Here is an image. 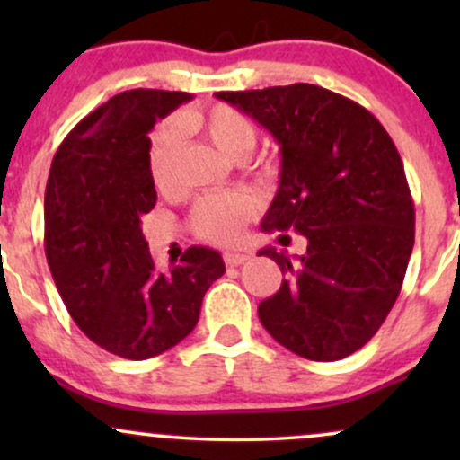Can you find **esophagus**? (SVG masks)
Returning a JSON list of instances; mask_svg holds the SVG:
<instances>
[{"instance_id":"1","label":"esophagus","mask_w":460,"mask_h":460,"mask_svg":"<svg viewBox=\"0 0 460 460\" xmlns=\"http://www.w3.org/2000/svg\"><path fill=\"white\" fill-rule=\"evenodd\" d=\"M248 252H234V251H226L223 255V260L226 266H240V263H244L248 260Z\"/></svg>"}]
</instances>
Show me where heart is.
<instances>
[{"instance_id": "1", "label": "heart", "mask_w": 460, "mask_h": 460, "mask_svg": "<svg viewBox=\"0 0 460 460\" xmlns=\"http://www.w3.org/2000/svg\"><path fill=\"white\" fill-rule=\"evenodd\" d=\"M181 131L200 134L234 162H246L260 138L255 123L231 105L218 103L186 112L179 119V125H164L151 140L146 164L153 186L160 194H175L179 190L177 164L183 142ZM260 203L252 194H212L197 200L190 214V225L203 240L214 244H235L242 240L246 225L255 218Z\"/></svg>"}]
</instances>
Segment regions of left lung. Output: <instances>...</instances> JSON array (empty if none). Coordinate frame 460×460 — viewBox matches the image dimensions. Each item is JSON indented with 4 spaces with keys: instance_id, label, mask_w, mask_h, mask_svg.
Returning a JSON list of instances; mask_svg holds the SVG:
<instances>
[{
    "instance_id": "8db88e82",
    "label": "left lung",
    "mask_w": 460,
    "mask_h": 460,
    "mask_svg": "<svg viewBox=\"0 0 460 460\" xmlns=\"http://www.w3.org/2000/svg\"><path fill=\"white\" fill-rule=\"evenodd\" d=\"M216 97L281 145V186L261 229L307 240L296 260L260 251L285 274L257 307L263 329L309 361L352 355L392 311L415 242L413 197L394 140L363 105L314 84Z\"/></svg>"
}]
</instances>
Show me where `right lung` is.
I'll list each match as a JSON object with an SVG mask.
<instances>
[{
    "instance_id": "add662e5",
    "label": "right lung",
    "mask_w": 460,
    "mask_h": 460,
    "mask_svg": "<svg viewBox=\"0 0 460 460\" xmlns=\"http://www.w3.org/2000/svg\"><path fill=\"white\" fill-rule=\"evenodd\" d=\"M188 93L114 94L66 134L45 188V255L75 324L103 350L142 361L192 332L200 303L225 274L212 248L190 246L157 270L142 235L155 208L149 134Z\"/></svg>"
}]
</instances>
